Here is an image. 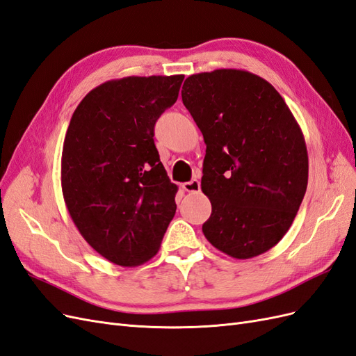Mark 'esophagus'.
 Returning <instances> with one entry per match:
<instances>
[{
    "instance_id": "obj_1",
    "label": "esophagus",
    "mask_w": 356,
    "mask_h": 356,
    "mask_svg": "<svg viewBox=\"0 0 356 356\" xmlns=\"http://www.w3.org/2000/svg\"><path fill=\"white\" fill-rule=\"evenodd\" d=\"M182 188L188 193H197L200 191V182L197 179H191L188 182H184V184H182Z\"/></svg>"
}]
</instances>
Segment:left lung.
<instances>
[{
  "instance_id": "1",
  "label": "left lung",
  "mask_w": 356,
  "mask_h": 356,
  "mask_svg": "<svg viewBox=\"0 0 356 356\" xmlns=\"http://www.w3.org/2000/svg\"><path fill=\"white\" fill-rule=\"evenodd\" d=\"M181 96L207 144L204 238L238 260L268 251L307 188V148L293 113L270 83L243 70L193 74Z\"/></svg>"
}]
</instances>
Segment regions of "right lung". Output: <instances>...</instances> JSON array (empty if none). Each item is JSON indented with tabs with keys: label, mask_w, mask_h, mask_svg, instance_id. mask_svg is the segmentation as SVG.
I'll list each match as a JSON object with an SVG mask.
<instances>
[{
	"label": "right lung",
	"mask_w": 356,
	"mask_h": 356,
	"mask_svg": "<svg viewBox=\"0 0 356 356\" xmlns=\"http://www.w3.org/2000/svg\"><path fill=\"white\" fill-rule=\"evenodd\" d=\"M184 75L124 77L99 84L75 108L62 148L60 182L80 234L106 260L147 263L177 211L154 145V124L178 99Z\"/></svg>",
	"instance_id": "right-lung-1"
}]
</instances>
